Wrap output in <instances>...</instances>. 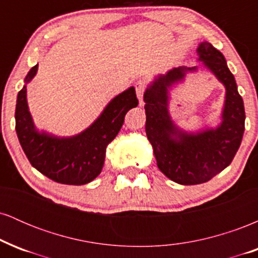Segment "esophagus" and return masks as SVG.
<instances>
[{"label": "esophagus", "mask_w": 258, "mask_h": 258, "mask_svg": "<svg viewBox=\"0 0 258 258\" xmlns=\"http://www.w3.org/2000/svg\"><path fill=\"white\" fill-rule=\"evenodd\" d=\"M135 87H136V93H137V97H138V100H139V105H141V106L144 105L143 94H144V91H146V86H144V82H142V81L136 82Z\"/></svg>", "instance_id": "34e87169"}]
</instances>
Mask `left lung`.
Returning <instances> with one entry per match:
<instances>
[{
	"instance_id": "left-lung-1",
	"label": "left lung",
	"mask_w": 258,
	"mask_h": 258,
	"mask_svg": "<svg viewBox=\"0 0 258 258\" xmlns=\"http://www.w3.org/2000/svg\"><path fill=\"white\" fill-rule=\"evenodd\" d=\"M197 53L198 60L226 87L220 125L188 132L177 126L170 115L171 92L184 82L186 74L198 72V67L173 68L156 76L143 97L146 132L156 165L167 178L183 185L205 183L229 166L245 131L244 102L224 55L206 41L199 44Z\"/></svg>"
}]
</instances>
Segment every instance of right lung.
Listing matches in <instances>:
<instances>
[{
    "label": "right lung",
    "instance_id": "add662e5",
    "mask_svg": "<svg viewBox=\"0 0 258 258\" xmlns=\"http://www.w3.org/2000/svg\"><path fill=\"white\" fill-rule=\"evenodd\" d=\"M37 69L38 64L31 68L17 97L16 131L20 146L32 167L49 179L70 185L90 183L102 172L106 147L119 133L127 111L138 105L135 87L114 97L82 132L58 137L38 131L29 111L26 85L35 78Z\"/></svg>",
    "mask_w": 258,
    "mask_h": 258
}]
</instances>
